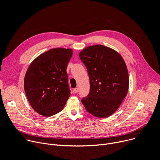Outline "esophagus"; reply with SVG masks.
<instances>
[{
    "instance_id": "obj_1",
    "label": "esophagus",
    "mask_w": 160,
    "mask_h": 160,
    "mask_svg": "<svg viewBox=\"0 0 160 160\" xmlns=\"http://www.w3.org/2000/svg\"><path fill=\"white\" fill-rule=\"evenodd\" d=\"M73 92H74L75 93H77V92H78V88L74 89H73Z\"/></svg>"
}]
</instances>
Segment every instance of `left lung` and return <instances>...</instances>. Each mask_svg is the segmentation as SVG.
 Returning a JSON list of instances; mask_svg holds the SVG:
<instances>
[{"label": "left lung", "instance_id": "left-lung-1", "mask_svg": "<svg viewBox=\"0 0 160 160\" xmlns=\"http://www.w3.org/2000/svg\"><path fill=\"white\" fill-rule=\"evenodd\" d=\"M79 57L90 80L89 93L82 103L95 117L107 118L118 110L127 95L129 77L126 63L119 53L101 45L84 48Z\"/></svg>", "mask_w": 160, "mask_h": 160}]
</instances>
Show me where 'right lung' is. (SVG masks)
Here are the masks:
<instances>
[{
  "label": "right lung",
  "instance_id": "1",
  "mask_svg": "<svg viewBox=\"0 0 160 160\" xmlns=\"http://www.w3.org/2000/svg\"><path fill=\"white\" fill-rule=\"evenodd\" d=\"M72 55L71 49L52 48L38 56L27 69L25 92L40 115L50 117L64 108L71 94L66 68Z\"/></svg>",
  "mask_w": 160,
  "mask_h": 160
}]
</instances>
